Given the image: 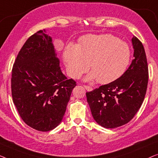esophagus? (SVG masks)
<instances>
[{
    "instance_id": "34e87169",
    "label": "esophagus",
    "mask_w": 158,
    "mask_h": 158,
    "mask_svg": "<svg viewBox=\"0 0 158 158\" xmlns=\"http://www.w3.org/2000/svg\"><path fill=\"white\" fill-rule=\"evenodd\" d=\"M83 86L84 88L88 90V91H91V90H93V88L90 87V86H88V85H83Z\"/></svg>"
}]
</instances>
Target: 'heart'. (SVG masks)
<instances>
[{
  "instance_id": "1",
  "label": "heart",
  "mask_w": 158,
  "mask_h": 158,
  "mask_svg": "<svg viewBox=\"0 0 158 158\" xmlns=\"http://www.w3.org/2000/svg\"><path fill=\"white\" fill-rule=\"evenodd\" d=\"M131 56L128 44L106 34L84 36L77 47L69 44L63 52V61L71 77H78L90 64L92 73L86 77V81L96 78L99 83H108L125 72Z\"/></svg>"
}]
</instances>
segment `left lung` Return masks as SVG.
Returning a JSON list of instances; mask_svg holds the SVG:
<instances>
[{"label":"left lung","mask_w":158,"mask_h":158,"mask_svg":"<svg viewBox=\"0 0 158 158\" xmlns=\"http://www.w3.org/2000/svg\"><path fill=\"white\" fill-rule=\"evenodd\" d=\"M134 59L120 77L86 93L94 120L101 127L114 129L132 119L140 109L148 83V66L142 42L131 39Z\"/></svg>","instance_id":"8db88e82"}]
</instances>
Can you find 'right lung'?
Masks as SVG:
<instances>
[{
    "instance_id": "right-lung-1",
    "label": "right lung",
    "mask_w": 158,
    "mask_h": 158,
    "mask_svg": "<svg viewBox=\"0 0 158 158\" xmlns=\"http://www.w3.org/2000/svg\"><path fill=\"white\" fill-rule=\"evenodd\" d=\"M74 80L62 73L52 40L40 30L27 40L12 69L13 101L23 122L41 131L61 123Z\"/></svg>"
}]
</instances>
